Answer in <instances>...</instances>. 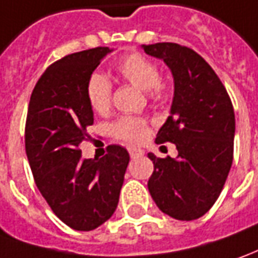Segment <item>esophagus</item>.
<instances>
[{"label":"esophagus","instance_id":"34e87169","mask_svg":"<svg viewBox=\"0 0 258 258\" xmlns=\"http://www.w3.org/2000/svg\"><path fill=\"white\" fill-rule=\"evenodd\" d=\"M127 152H129V154H131V157H132V159H136V157H140V156H143V154H145L143 150L136 149V147H127Z\"/></svg>","mask_w":258,"mask_h":258}]
</instances>
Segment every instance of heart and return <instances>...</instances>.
Segmentation results:
<instances>
[{
    "label": "heart",
    "instance_id": "heart-1",
    "mask_svg": "<svg viewBox=\"0 0 258 258\" xmlns=\"http://www.w3.org/2000/svg\"><path fill=\"white\" fill-rule=\"evenodd\" d=\"M115 73L123 81L133 87L146 91L149 98L160 101L168 92V81L159 74V69L154 61L145 57L140 53H131L122 57L115 64ZM87 99L95 112L105 113L112 101V84L102 74H92L87 83ZM112 133L116 139L139 145L149 136V126L145 119L136 116H123L112 125Z\"/></svg>",
    "mask_w": 258,
    "mask_h": 258
}]
</instances>
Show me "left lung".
Segmentation results:
<instances>
[{
	"mask_svg": "<svg viewBox=\"0 0 258 258\" xmlns=\"http://www.w3.org/2000/svg\"><path fill=\"white\" fill-rule=\"evenodd\" d=\"M161 58L174 77L170 116L156 143H174L177 159L154 164L149 192L161 212L178 221L205 215L221 195L233 161L234 111L225 85L197 51L177 43L143 44Z\"/></svg>",
	"mask_w": 258,
	"mask_h": 258,
	"instance_id": "left-lung-1",
	"label": "left lung"
}]
</instances>
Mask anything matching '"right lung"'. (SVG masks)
<instances>
[{
    "instance_id": "1",
    "label": "right lung",
    "mask_w": 258,
    "mask_h": 258,
    "mask_svg": "<svg viewBox=\"0 0 258 258\" xmlns=\"http://www.w3.org/2000/svg\"><path fill=\"white\" fill-rule=\"evenodd\" d=\"M109 47L73 53L54 61L37 80L28 108L25 149L33 178L51 211L74 230L88 232L118 207L129 153L108 146L101 159H83L94 112L87 83Z\"/></svg>"
}]
</instances>
